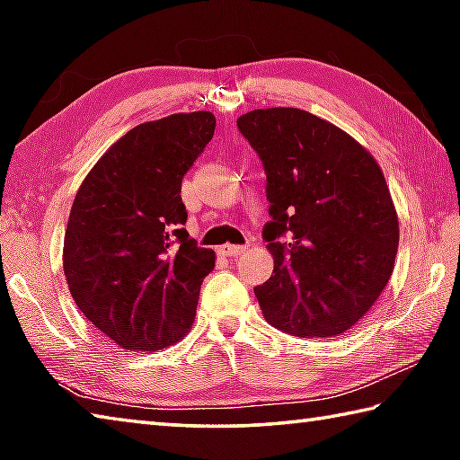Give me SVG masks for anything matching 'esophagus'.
I'll use <instances>...</instances> for the list:
<instances>
[{"instance_id": "obj_1", "label": "esophagus", "mask_w": 460, "mask_h": 460, "mask_svg": "<svg viewBox=\"0 0 460 460\" xmlns=\"http://www.w3.org/2000/svg\"><path fill=\"white\" fill-rule=\"evenodd\" d=\"M247 249V245H223L219 252L223 253V255H227V258H237V255H241Z\"/></svg>"}]
</instances>
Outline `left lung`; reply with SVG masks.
<instances>
[{"mask_svg": "<svg viewBox=\"0 0 460 460\" xmlns=\"http://www.w3.org/2000/svg\"><path fill=\"white\" fill-rule=\"evenodd\" d=\"M237 128L266 170L274 276L255 286L263 316L294 337H337L379 298L398 253L384 172L351 136L294 107L255 109Z\"/></svg>", "mask_w": 460, "mask_h": 460, "instance_id": "obj_1", "label": "left lung"}]
</instances>
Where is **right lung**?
I'll list each match as a JSON object with an SVG mask.
<instances>
[{"instance_id": "1", "label": "right lung", "mask_w": 460, "mask_h": 460, "mask_svg": "<svg viewBox=\"0 0 460 460\" xmlns=\"http://www.w3.org/2000/svg\"><path fill=\"white\" fill-rule=\"evenodd\" d=\"M215 134L208 111L128 131L76 192L65 276L81 313L128 351H160L189 332L213 249L184 229L182 178Z\"/></svg>"}]
</instances>
